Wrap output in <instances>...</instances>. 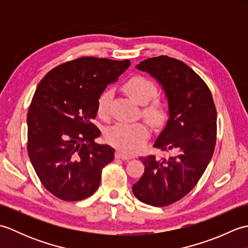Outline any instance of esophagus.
<instances>
[{
  "instance_id": "esophagus-1",
  "label": "esophagus",
  "mask_w": 248,
  "mask_h": 248,
  "mask_svg": "<svg viewBox=\"0 0 248 248\" xmlns=\"http://www.w3.org/2000/svg\"><path fill=\"white\" fill-rule=\"evenodd\" d=\"M115 156L117 157V159H121V160H124V161H125V160H130V159H131V156H129V155H125L124 154V152H121V151H119V150L116 151Z\"/></svg>"
}]
</instances>
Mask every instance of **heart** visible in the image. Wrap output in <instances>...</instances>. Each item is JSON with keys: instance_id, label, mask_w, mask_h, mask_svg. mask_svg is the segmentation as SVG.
<instances>
[{"instance_id": "b5f03b06", "label": "heart", "mask_w": 248, "mask_h": 248, "mask_svg": "<svg viewBox=\"0 0 248 248\" xmlns=\"http://www.w3.org/2000/svg\"><path fill=\"white\" fill-rule=\"evenodd\" d=\"M124 92L139 104H143V115L151 124L161 125L168 116L167 103L160 98H154L156 93L155 83L143 76H134L124 84ZM110 92L104 91L97 101L99 116L105 117L108 112ZM149 138V128L143 123L116 124L105 131V140L125 155H133L143 148Z\"/></svg>"}]
</instances>
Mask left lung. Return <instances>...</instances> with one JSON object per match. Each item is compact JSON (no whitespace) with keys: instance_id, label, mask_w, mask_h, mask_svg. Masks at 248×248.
I'll list each match as a JSON object with an SVG mask.
<instances>
[{"instance_id":"1","label":"left lung","mask_w":248,"mask_h":248,"mask_svg":"<svg viewBox=\"0 0 248 248\" xmlns=\"http://www.w3.org/2000/svg\"><path fill=\"white\" fill-rule=\"evenodd\" d=\"M136 68L159 82L168 102L170 118L154 147L176 155L162 160L140 156L145 171L132 191L141 202L165 207L191 192L211 161L217 108L207 84L183 62L161 55L140 62Z\"/></svg>"}]
</instances>
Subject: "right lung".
I'll use <instances>...</instances> for the list:
<instances>
[{
    "mask_svg": "<svg viewBox=\"0 0 248 248\" xmlns=\"http://www.w3.org/2000/svg\"><path fill=\"white\" fill-rule=\"evenodd\" d=\"M130 65L80 57L53 68L37 86L28 113V154L43 186L57 198L78 202L99 187L115 150L94 141L100 130L92 120L100 94Z\"/></svg>",
    "mask_w": 248,
    "mask_h": 248,
    "instance_id": "right-lung-1",
    "label": "right lung"
}]
</instances>
